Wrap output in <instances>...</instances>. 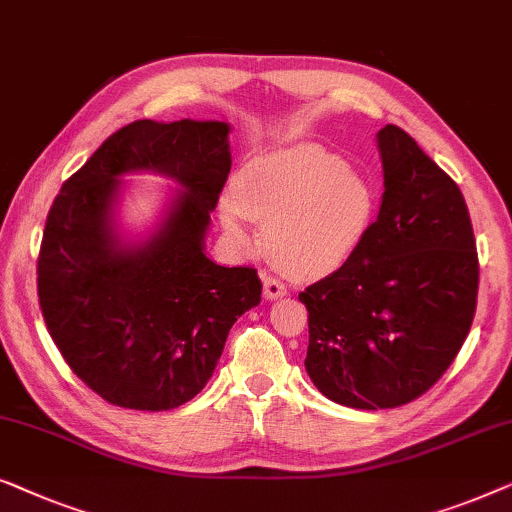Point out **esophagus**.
<instances>
[{"label":"esophagus","instance_id":"1","mask_svg":"<svg viewBox=\"0 0 512 512\" xmlns=\"http://www.w3.org/2000/svg\"><path fill=\"white\" fill-rule=\"evenodd\" d=\"M262 280H264V297L266 299H278L287 292V285L283 283V280L271 276V273H262Z\"/></svg>","mask_w":512,"mask_h":512}]
</instances>
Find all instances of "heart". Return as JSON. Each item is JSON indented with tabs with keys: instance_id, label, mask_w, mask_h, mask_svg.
<instances>
[{
	"instance_id": "heart-1",
	"label": "heart",
	"mask_w": 512,
	"mask_h": 512,
	"mask_svg": "<svg viewBox=\"0 0 512 512\" xmlns=\"http://www.w3.org/2000/svg\"><path fill=\"white\" fill-rule=\"evenodd\" d=\"M376 206L362 171L327 148L299 143L239 171L222 222L234 236L243 234V215L264 222V243L280 262L304 276H327L362 248Z\"/></svg>"
}]
</instances>
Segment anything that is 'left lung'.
<instances>
[{
    "instance_id": "obj_1",
    "label": "left lung",
    "mask_w": 512,
    "mask_h": 512,
    "mask_svg": "<svg viewBox=\"0 0 512 512\" xmlns=\"http://www.w3.org/2000/svg\"><path fill=\"white\" fill-rule=\"evenodd\" d=\"M385 192L357 255L299 292L306 371L327 399L397 408L438 383L469 336L478 250L464 194L397 125L378 132Z\"/></svg>"
}]
</instances>
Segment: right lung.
<instances>
[{"label":"right lung","mask_w":512,"mask_h":512,"mask_svg":"<svg viewBox=\"0 0 512 512\" xmlns=\"http://www.w3.org/2000/svg\"><path fill=\"white\" fill-rule=\"evenodd\" d=\"M227 122L134 120L64 181L37 259L39 306L69 369L104 401L171 410L204 390L227 334L259 304L253 266L204 255L211 211L232 169ZM160 170L184 185L143 247L110 229L117 176Z\"/></svg>","instance_id":"obj_1"}]
</instances>
